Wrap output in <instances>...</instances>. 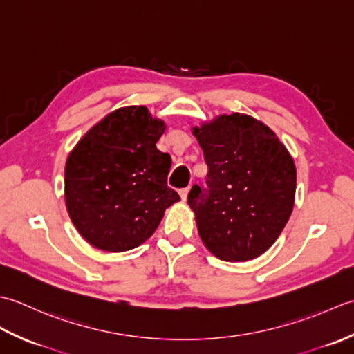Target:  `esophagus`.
<instances>
[{
	"label": "esophagus",
	"instance_id": "obj_1",
	"mask_svg": "<svg viewBox=\"0 0 354 354\" xmlns=\"http://www.w3.org/2000/svg\"><path fill=\"white\" fill-rule=\"evenodd\" d=\"M187 194H189V187H183V189H180V197L185 201L187 198Z\"/></svg>",
	"mask_w": 354,
	"mask_h": 354
}]
</instances>
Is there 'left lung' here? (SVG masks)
I'll use <instances>...</instances> for the list:
<instances>
[{
  "mask_svg": "<svg viewBox=\"0 0 354 354\" xmlns=\"http://www.w3.org/2000/svg\"><path fill=\"white\" fill-rule=\"evenodd\" d=\"M207 165L206 189L194 185L187 205L201 241L225 261L264 254L290 218L297 168L278 136L248 114H221L194 127Z\"/></svg>",
  "mask_w": 354,
  "mask_h": 354,
  "instance_id": "8db88e82",
  "label": "left lung"
}]
</instances>
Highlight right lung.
<instances>
[{
  "label": "right lung",
  "mask_w": 354,
  "mask_h": 354,
  "mask_svg": "<svg viewBox=\"0 0 354 354\" xmlns=\"http://www.w3.org/2000/svg\"><path fill=\"white\" fill-rule=\"evenodd\" d=\"M165 122L147 106H124L99 120L67 157V212L77 232L105 252L140 246L180 200L167 185L171 156L156 143Z\"/></svg>",
  "instance_id": "add662e5"
}]
</instances>
